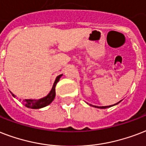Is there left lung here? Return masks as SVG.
<instances>
[{"label":"left lung","mask_w":146,"mask_h":146,"mask_svg":"<svg viewBox=\"0 0 146 146\" xmlns=\"http://www.w3.org/2000/svg\"><path fill=\"white\" fill-rule=\"evenodd\" d=\"M120 101H121V100H120ZM120 101H119V102H120ZM119 102H118V103H116V104H115L114 105H116V104H119ZM91 105V106H92V105L91 104H90ZM114 105H112V106H114ZM111 105H110V106H105V107H98V106H93L94 107H97V108H100V109H105V108H108V107H112Z\"/></svg>","instance_id":"8db88e82"}]
</instances>
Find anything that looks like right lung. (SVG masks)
I'll return each mask as SVG.
<instances>
[{"label": "right lung", "mask_w": 146, "mask_h": 146, "mask_svg": "<svg viewBox=\"0 0 146 146\" xmlns=\"http://www.w3.org/2000/svg\"><path fill=\"white\" fill-rule=\"evenodd\" d=\"M62 76V74H60L58 76L56 77L55 78V81L53 84L52 88V90L50 91V92L42 98H40V99H38V100H33V99H25V100H23L22 102L23 104L25 107H28V108H31V109H40V108H42V107H45L46 106H48V104H50L52 102L53 100L55 99V86L57 84V83L59 81L61 77ZM12 95H13V98H15L16 96L13 94V93Z\"/></svg>", "instance_id": "right-lung-1"}]
</instances>
